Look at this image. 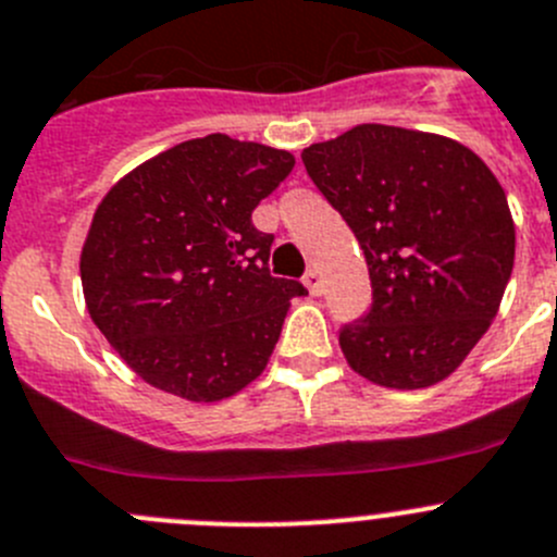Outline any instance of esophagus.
Wrapping results in <instances>:
<instances>
[{
	"label": "esophagus",
	"instance_id": "1",
	"mask_svg": "<svg viewBox=\"0 0 557 557\" xmlns=\"http://www.w3.org/2000/svg\"><path fill=\"white\" fill-rule=\"evenodd\" d=\"M305 285H308V290L313 296H319L321 290H324V280H321V274L315 272V269H310V272L305 274Z\"/></svg>",
	"mask_w": 557,
	"mask_h": 557
}]
</instances>
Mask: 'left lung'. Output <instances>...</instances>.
<instances>
[{
  "mask_svg": "<svg viewBox=\"0 0 557 557\" xmlns=\"http://www.w3.org/2000/svg\"><path fill=\"white\" fill-rule=\"evenodd\" d=\"M302 161L371 274V310L341 330L349 366L393 389L443 382L490 330L511 277L503 186L465 145L379 123L310 145Z\"/></svg>",
  "mask_w": 557,
  "mask_h": 557,
  "instance_id": "1",
  "label": "left lung"
}]
</instances>
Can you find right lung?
Here are the masks:
<instances>
[{
    "instance_id": "add662e5",
    "label": "right lung",
    "mask_w": 557,
    "mask_h": 557,
    "mask_svg": "<svg viewBox=\"0 0 557 557\" xmlns=\"http://www.w3.org/2000/svg\"><path fill=\"white\" fill-rule=\"evenodd\" d=\"M294 170L288 150L227 134L186 139L121 178L82 247L90 319L128 368L186 401H222L261 376L288 302L252 211Z\"/></svg>"
}]
</instances>
